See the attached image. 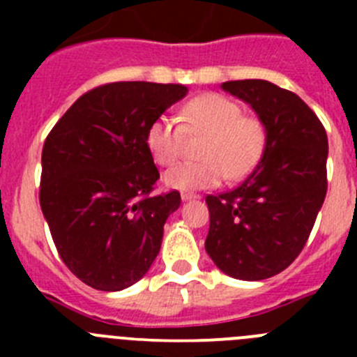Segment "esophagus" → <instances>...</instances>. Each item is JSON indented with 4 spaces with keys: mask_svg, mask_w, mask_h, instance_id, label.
Segmentation results:
<instances>
[{
    "mask_svg": "<svg viewBox=\"0 0 357 357\" xmlns=\"http://www.w3.org/2000/svg\"><path fill=\"white\" fill-rule=\"evenodd\" d=\"M181 198H182V202H189V200H197V198H200V197L195 193H182Z\"/></svg>",
    "mask_w": 357,
    "mask_h": 357,
    "instance_id": "obj_1",
    "label": "esophagus"
}]
</instances>
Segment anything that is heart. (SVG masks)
I'll list each match as a JSON object with an SVG mask.
<instances>
[{
	"mask_svg": "<svg viewBox=\"0 0 357 357\" xmlns=\"http://www.w3.org/2000/svg\"><path fill=\"white\" fill-rule=\"evenodd\" d=\"M178 119L159 116L146 130L151 159L169 166L181 157L185 135H206L198 144L200 160L176 164L164 173V184L176 191L214 188L229 176L238 181L254 169L266 146V127L236 100L218 93L195 96L184 103Z\"/></svg>",
	"mask_w": 357,
	"mask_h": 357,
	"instance_id": "1",
	"label": "heart"
}]
</instances>
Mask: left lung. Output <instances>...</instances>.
Listing matches in <instances>:
<instances>
[{"instance_id": "1", "label": "left lung", "mask_w": 357, "mask_h": 357, "mask_svg": "<svg viewBox=\"0 0 357 357\" xmlns=\"http://www.w3.org/2000/svg\"><path fill=\"white\" fill-rule=\"evenodd\" d=\"M222 89L255 110L266 146L238 188L206 198V250L227 275L263 280L286 270L313 230L327 193V134L301 98L272 82L234 80Z\"/></svg>"}]
</instances>
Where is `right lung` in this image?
Masks as SVG:
<instances>
[{"label": "right lung", "instance_id": "obj_1", "mask_svg": "<svg viewBox=\"0 0 357 357\" xmlns=\"http://www.w3.org/2000/svg\"><path fill=\"white\" fill-rule=\"evenodd\" d=\"M181 84L114 82L82 94L46 137L40 209L66 266L100 291L144 277L181 193L151 197L146 130L185 96Z\"/></svg>", "mask_w": 357, "mask_h": 357}]
</instances>
